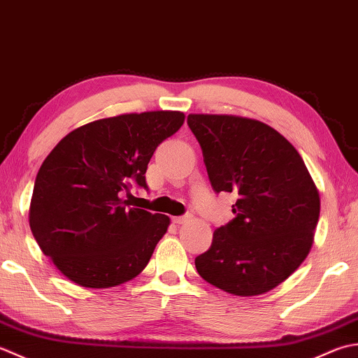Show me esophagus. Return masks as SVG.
<instances>
[{
	"mask_svg": "<svg viewBox=\"0 0 358 358\" xmlns=\"http://www.w3.org/2000/svg\"><path fill=\"white\" fill-rule=\"evenodd\" d=\"M189 220V215H185V216H174L173 217V222L174 224H184V222H187Z\"/></svg>",
	"mask_w": 358,
	"mask_h": 358,
	"instance_id": "34e87169",
	"label": "esophagus"
}]
</instances>
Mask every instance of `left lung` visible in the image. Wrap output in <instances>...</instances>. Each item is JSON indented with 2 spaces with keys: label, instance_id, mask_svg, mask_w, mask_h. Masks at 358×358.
I'll use <instances>...</instances> for the list:
<instances>
[{
  "label": "left lung",
  "instance_id": "1",
  "mask_svg": "<svg viewBox=\"0 0 358 358\" xmlns=\"http://www.w3.org/2000/svg\"><path fill=\"white\" fill-rule=\"evenodd\" d=\"M216 193L238 194L235 217L216 229L194 259L207 282L231 295H261L294 273L309 255L320 194L294 145L259 120L188 114Z\"/></svg>",
  "mask_w": 358,
  "mask_h": 358
}]
</instances>
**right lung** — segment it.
Returning <instances> with one entry per match:
<instances>
[{
	"mask_svg": "<svg viewBox=\"0 0 358 358\" xmlns=\"http://www.w3.org/2000/svg\"><path fill=\"white\" fill-rule=\"evenodd\" d=\"M185 120L180 111L122 114L63 137L36 174L29 225L41 252L78 286L106 289L147 267L170 217L129 207L133 184Z\"/></svg>",
	"mask_w": 358,
	"mask_h": 358,
	"instance_id": "right-lung-1",
	"label": "right lung"
}]
</instances>
